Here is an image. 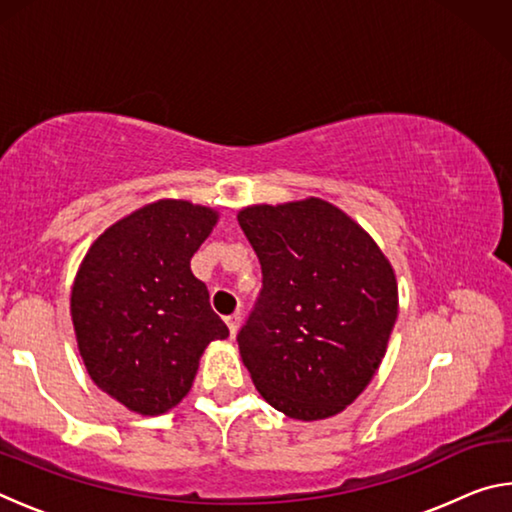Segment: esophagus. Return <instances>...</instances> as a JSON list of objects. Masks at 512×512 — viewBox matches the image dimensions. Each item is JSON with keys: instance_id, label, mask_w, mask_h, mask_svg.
<instances>
[{"instance_id": "esophagus-1", "label": "esophagus", "mask_w": 512, "mask_h": 512, "mask_svg": "<svg viewBox=\"0 0 512 512\" xmlns=\"http://www.w3.org/2000/svg\"><path fill=\"white\" fill-rule=\"evenodd\" d=\"M239 323H241V316L239 314H232V316L225 318V325H228V329H230V339H235V336H237Z\"/></svg>"}]
</instances>
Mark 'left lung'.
Here are the masks:
<instances>
[{"instance_id": "left-lung-1", "label": "left lung", "mask_w": 512, "mask_h": 512, "mask_svg": "<svg viewBox=\"0 0 512 512\" xmlns=\"http://www.w3.org/2000/svg\"><path fill=\"white\" fill-rule=\"evenodd\" d=\"M237 219L262 264V291L237 334L255 388L289 418L341 413L386 354L393 266L359 223L320 198L253 205Z\"/></svg>"}]
</instances>
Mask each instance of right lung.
I'll list each match as a JSON object with an SVG mask.
<instances>
[{"label":"right lung","instance_id":"add662e5","mask_svg":"<svg viewBox=\"0 0 512 512\" xmlns=\"http://www.w3.org/2000/svg\"><path fill=\"white\" fill-rule=\"evenodd\" d=\"M219 214L189 201L144 205L90 246L72 287L76 343L90 377L128 411L160 415L194 384L228 327L189 262Z\"/></svg>","mask_w":512,"mask_h":512}]
</instances>
